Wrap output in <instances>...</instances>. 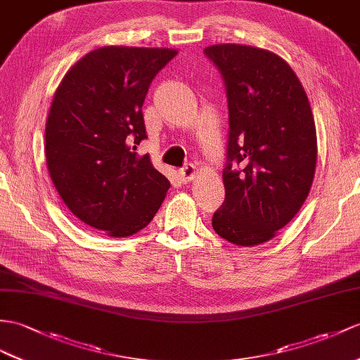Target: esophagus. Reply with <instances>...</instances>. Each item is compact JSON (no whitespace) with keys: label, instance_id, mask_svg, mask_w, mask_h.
Masks as SVG:
<instances>
[{"label":"esophagus","instance_id":"1","mask_svg":"<svg viewBox=\"0 0 360 360\" xmlns=\"http://www.w3.org/2000/svg\"><path fill=\"white\" fill-rule=\"evenodd\" d=\"M179 177L183 183H188L195 177V166L194 165H186L179 171Z\"/></svg>","mask_w":360,"mask_h":360}]
</instances>
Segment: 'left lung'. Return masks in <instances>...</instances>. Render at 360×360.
<instances>
[{
  "mask_svg": "<svg viewBox=\"0 0 360 360\" xmlns=\"http://www.w3.org/2000/svg\"><path fill=\"white\" fill-rule=\"evenodd\" d=\"M205 55L223 77L229 108L226 197L212 227L236 246H257L292 220L310 192L318 143L309 98L271 51L218 44Z\"/></svg>",
  "mask_w": 360,
  "mask_h": 360,
  "instance_id": "left-lung-1",
  "label": "left lung"
}]
</instances>
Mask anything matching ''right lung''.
Returning a JSON list of instances; mask_svg holds the SVG:
<instances>
[{
	"mask_svg": "<svg viewBox=\"0 0 360 360\" xmlns=\"http://www.w3.org/2000/svg\"><path fill=\"white\" fill-rule=\"evenodd\" d=\"M171 49L102 47L86 53L59 84L46 124L50 177L67 207L110 236L151 223L169 189L150 155L143 101Z\"/></svg>",
	"mask_w": 360,
	"mask_h": 360,
	"instance_id": "1",
	"label": "right lung"
}]
</instances>
